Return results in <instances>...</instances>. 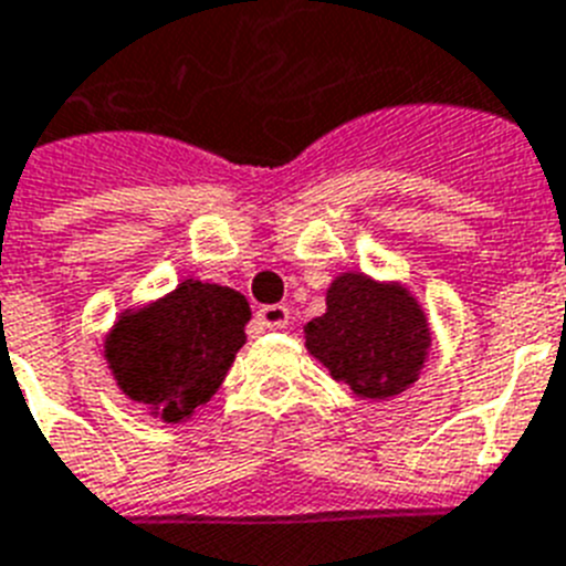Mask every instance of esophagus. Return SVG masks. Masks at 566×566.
<instances>
[{
  "label": "esophagus",
  "mask_w": 566,
  "mask_h": 566,
  "mask_svg": "<svg viewBox=\"0 0 566 566\" xmlns=\"http://www.w3.org/2000/svg\"><path fill=\"white\" fill-rule=\"evenodd\" d=\"M256 324L265 326V329H283L289 324V310L283 303H272V306H263L256 312Z\"/></svg>",
  "instance_id": "1"
}]
</instances>
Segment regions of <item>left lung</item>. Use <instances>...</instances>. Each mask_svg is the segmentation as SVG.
Wrapping results in <instances>:
<instances>
[{
  "instance_id": "1",
  "label": "left lung",
  "mask_w": 566,
  "mask_h": 566,
  "mask_svg": "<svg viewBox=\"0 0 566 566\" xmlns=\"http://www.w3.org/2000/svg\"><path fill=\"white\" fill-rule=\"evenodd\" d=\"M303 333L312 356L361 399H387L413 385L431 347L417 297L358 272L326 289V312Z\"/></svg>"
}]
</instances>
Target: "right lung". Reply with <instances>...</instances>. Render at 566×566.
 I'll return each instance as SVG.
<instances>
[{
  "label": "right lung",
  "instance_id": "obj_1",
  "mask_svg": "<svg viewBox=\"0 0 566 566\" xmlns=\"http://www.w3.org/2000/svg\"><path fill=\"white\" fill-rule=\"evenodd\" d=\"M249 321L240 292L185 280L161 301L120 315L106 338V361L129 399L181 422L219 390Z\"/></svg>",
  "mask_w": 566,
  "mask_h": 566
}]
</instances>
